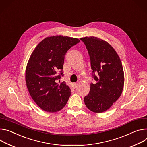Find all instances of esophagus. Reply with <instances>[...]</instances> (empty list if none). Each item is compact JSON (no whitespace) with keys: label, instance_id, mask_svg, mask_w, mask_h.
I'll list each match as a JSON object with an SVG mask.
<instances>
[{"label":"esophagus","instance_id":"34e87169","mask_svg":"<svg viewBox=\"0 0 147 147\" xmlns=\"http://www.w3.org/2000/svg\"><path fill=\"white\" fill-rule=\"evenodd\" d=\"M77 85H78V84H77L76 83L73 84V87H74V88H76L77 87Z\"/></svg>","mask_w":147,"mask_h":147}]
</instances>
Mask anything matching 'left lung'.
I'll list each match as a JSON object with an SVG mask.
<instances>
[{
  "mask_svg": "<svg viewBox=\"0 0 147 147\" xmlns=\"http://www.w3.org/2000/svg\"><path fill=\"white\" fill-rule=\"evenodd\" d=\"M88 51L92 78L90 92L84 98L90 111L100 113L107 110L121 96L124 84V74L120 57L107 41L96 37L81 38Z\"/></svg>",
  "mask_w": 147,
  "mask_h": 147,
  "instance_id": "left-lung-1",
  "label": "left lung"
}]
</instances>
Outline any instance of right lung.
Wrapping results in <instances>:
<instances>
[{"mask_svg":"<svg viewBox=\"0 0 147 147\" xmlns=\"http://www.w3.org/2000/svg\"><path fill=\"white\" fill-rule=\"evenodd\" d=\"M79 42L67 36L47 37L31 53L26 68V83L31 98L43 110L56 112L66 105L71 89L65 82L58 84L57 80L63 75L65 54Z\"/></svg>","mask_w":147,"mask_h":147,"instance_id":"obj_1","label":"right lung"}]
</instances>
